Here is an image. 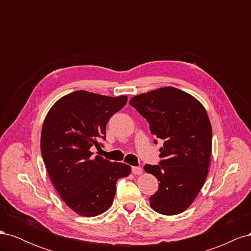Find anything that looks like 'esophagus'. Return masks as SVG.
Returning a JSON list of instances; mask_svg holds the SVG:
<instances>
[{
	"label": "esophagus",
	"instance_id": "1",
	"mask_svg": "<svg viewBox=\"0 0 251 251\" xmlns=\"http://www.w3.org/2000/svg\"><path fill=\"white\" fill-rule=\"evenodd\" d=\"M132 173L134 175H140L142 173V169L140 166H132Z\"/></svg>",
	"mask_w": 251,
	"mask_h": 251
}]
</instances>
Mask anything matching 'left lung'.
I'll use <instances>...</instances> for the list:
<instances>
[{
    "label": "left lung",
    "mask_w": 251,
    "mask_h": 251,
    "mask_svg": "<svg viewBox=\"0 0 251 251\" xmlns=\"http://www.w3.org/2000/svg\"><path fill=\"white\" fill-rule=\"evenodd\" d=\"M130 104L147 119L151 133L163 140L159 164L143 168L160 182L149 199L151 207L178 215L194 202L207 177L212 137L207 113L195 97L173 87L134 96Z\"/></svg>",
    "instance_id": "8db88e82"
}]
</instances>
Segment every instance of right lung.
Masks as SVG:
<instances>
[{
    "label": "right lung",
    "mask_w": 251,
    "mask_h": 251,
    "mask_svg": "<svg viewBox=\"0 0 251 251\" xmlns=\"http://www.w3.org/2000/svg\"><path fill=\"white\" fill-rule=\"evenodd\" d=\"M126 96L110 97L75 91L60 98L45 118L41 151L49 177L68 207L85 217L102 214L113 203L116 182L131 166L92 157V147L105 140L109 119L123 109Z\"/></svg>",
    "instance_id": "obj_1"
}]
</instances>
